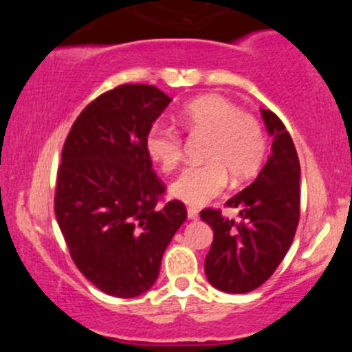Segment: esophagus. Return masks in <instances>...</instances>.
Instances as JSON below:
<instances>
[{
    "mask_svg": "<svg viewBox=\"0 0 352 352\" xmlns=\"http://www.w3.org/2000/svg\"><path fill=\"white\" fill-rule=\"evenodd\" d=\"M187 215H188L190 220H197V218H199V212H197L195 208H188Z\"/></svg>",
    "mask_w": 352,
    "mask_h": 352,
    "instance_id": "esophagus-1",
    "label": "esophagus"
}]
</instances>
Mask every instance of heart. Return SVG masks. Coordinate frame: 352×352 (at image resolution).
Masks as SVG:
<instances>
[{
  "label": "heart",
  "mask_w": 352,
  "mask_h": 352,
  "mask_svg": "<svg viewBox=\"0 0 352 352\" xmlns=\"http://www.w3.org/2000/svg\"><path fill=\"white\" fill-rule=\"evenodd\" d=\"M180 122L188 134L205 135L208 140L201 153L207 164L185 168L170 185L177 200L200 207L223 192L228 177L238 184L261 167L266 152L261 124L232 100L220 96L192 100L182 109ZM145 151L164 172H172L184 157V140L175 127L155 122L145 135Z\"/></svg>",
  "instance_id": "1"
}]
</instances>
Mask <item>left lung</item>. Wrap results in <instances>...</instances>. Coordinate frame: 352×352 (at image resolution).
I'll return each mask as SVG.
<instances>
[{
    "mask_svg": "<svg viewBox=\"0 0 352 352\" xmlns=\"http://www.w3.org/2000/svg\"><path fill=\"white\" fill-rule=\"evenodd\" d=\"M273 137L272 155L250 187L227 201L240 210V221L205 208L200 217L213 230L205 258L210 285L225 293H248L268 280L288 253L300 220L301 168L292 135L280 117L261 109Z\"/></svg>",
    "mask_w": 352,
    "mask_h": 352,
    "instance_id": "obj_1",
    "label": "left lung"
}]
</instances>
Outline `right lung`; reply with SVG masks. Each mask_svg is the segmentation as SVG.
Listing matches in <instances>:
<instances>
[{
	"instance_id": "1",
	"label": "right lung",
	"mask_w": 352,
	"mask_h": 352,
	"mask_svg": "<svg viewBox=\"0 0 352 352\" xmlns=\"http://www.w3.org/2000/svg\"><path fill=\"white\" fill-rule=\"evenodd\" d=\"M170 100L155 86L124 84L92 100L64 142L56 220L79 272L111 296L151 289L187 220L179 200L157 207L165 185L145 151L148 129Z\"/></svg>"
}]
</instances>
